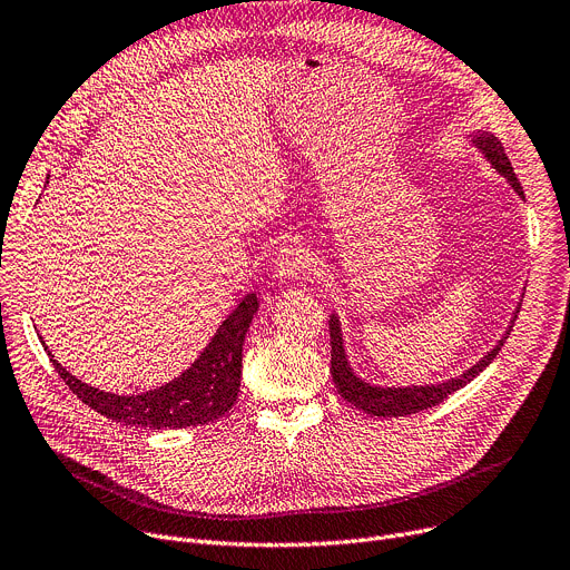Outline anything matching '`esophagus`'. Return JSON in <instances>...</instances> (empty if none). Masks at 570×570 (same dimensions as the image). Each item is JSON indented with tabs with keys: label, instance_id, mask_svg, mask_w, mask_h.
I'll return each instance as SVG.
<instances>
[{
	"label": "esophagus",
	"instance_id": "obj_1",
	"mask_svg": "<svg viewBox=\"0 0 570 570\" xmlns=\"http://www.w3.org/2000/svg\"><path fill=\"white\" fill-rule=\"evenodd\" d=\"M314 268V261L309 252L299 245H284L275 256V275L279 279H295L302 275H309Z\"/></svg>",
	"mask_w": 570,
	"mask_h": 570
}]
</instances>
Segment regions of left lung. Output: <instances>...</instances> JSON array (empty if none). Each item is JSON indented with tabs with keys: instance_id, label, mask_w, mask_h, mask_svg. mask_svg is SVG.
Listing matches in <instances>:
<instances>
[{
	"instance_id": "obj_1",
	"label": "left lung",
	"mask_w": 570,
	"mask_h": 570,
	"mask_svg": "<svg viewBox=\"0 0 570 570\" xmlns=\"http://www.w3.org/2000/svg\"><path fill=\"white\" fill-rule=\"evenodd\" d=\"M472 144L481 150V154L485 156V160L495 167L507 180L509 185L515 189L518 197L524 199V193H522V185L504 154V146L498 137H492L488 132H479V135H472ZM522 305H518L515 314H513V321L518 318V312H520ZM513 321L507 330V334L498 341V346L492 348L488 355H483L472 368H468L465 373H461L459 377H451V381L446 383H438V385H412V387H377V385H371V383H364L362 377L355 375V371L351 368V362L346 357V348H344V336H341V325H338V318L332 314L330 316V346H332V362H330V373H332V381L338 390V394L344 396L348 403H353L355 407L364 410L366 414H373V416H405V414H412V412H420V410H429L438 403H442L449 394H453L456 390L465 387L470 381H474V377L498 357V353L502 351L504 341L509 338L511 334V327H513Z\"/></svg>"
}]
</instances>
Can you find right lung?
I'll use <instances>...</instances> for the list:
<instances>
[{
	"label": "right lung",
	"mask_w": 570,
	"mask_h": 570,
	"mask_svg": "<svg viewBox=\"0 0 570 570\" xmlns=\"http://www.w3.org/2000/svg\"><path fill=\"white\" fill-rule=\"evenodd\" d=\"M258 312L256 293H247L240 305L222 321L210 344L171 383L144 394H111L96 390L68 373L48 351L52 366L68 390L85 405L94 407L111 422L141 429H187L210 424L232 410L240 392L243 344L254 314Z\"/></svg>",
	"instance_id": "add662e5"
}]
</instances>
